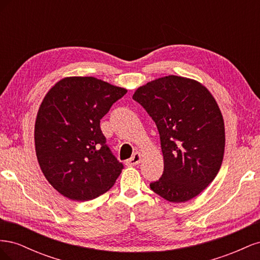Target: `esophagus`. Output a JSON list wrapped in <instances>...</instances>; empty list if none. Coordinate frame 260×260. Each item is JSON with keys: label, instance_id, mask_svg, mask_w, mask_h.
<instances>
[{"label": "esophagus", "instance_id": "1", "mask_svg": "<svg viewBox=\"0 0 260 260\" xmlns=\"http://www.w3.org/2000/svg\"><path fill=\"white\" fill-rule=\"evenodd\" d=\"M140 161H141V154L140 153H135L130 159L125 161V165L131 167V166H136V165L140 164Z\"/></svg>", "mask_w": 260, "mask_h": 260}]
</instances>
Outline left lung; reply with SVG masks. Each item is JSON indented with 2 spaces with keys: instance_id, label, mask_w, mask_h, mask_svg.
<instances>
[{
  "instance_id": "1",
  "label": "left lung",
  "mask_w": 260,
  "mask_h": 260,
  "mask_svg": "<svg viewBox=\"0 0 260 260\" xmlns=\"http://www.w3.org/2000/svg\"><path fill=\"white\" fill-rule=\"evenodd\" d=\"M133 100L152 117L164 156L152 191L172 203L186 202L212 182L224 154V123L209 91L200 82L167 76L146 83Z\"/></svg>"
}]
</instances>
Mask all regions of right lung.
Returning a JSON list of instances; mask_svg holds the SVG:
<instances>
[{
    "mask_svg": "<svg viewBox=\"0 0 260 260\" xmlns=\"http://www.w3.org/2000/svg\"><path fill=\"white\" fill-rule=\"evenodd\" d=\"M127 90L93 77L61 79L39 108L35 142L51 185L74 201L104 194L123 169L106 144L100 121Z\"/></svg>",
    "mask_w": 260,
    "mask_h": 260,
    "instance_id": "1",
    "label": "right lung"
}]
</instances>
